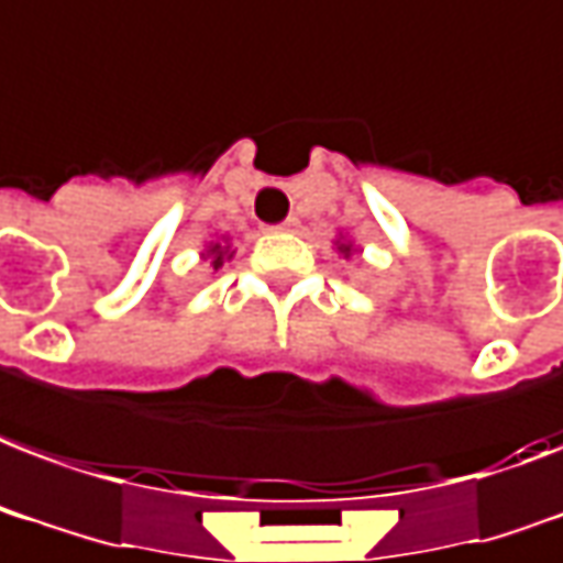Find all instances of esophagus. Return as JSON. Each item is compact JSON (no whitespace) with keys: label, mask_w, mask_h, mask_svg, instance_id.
Returning <instances> with one entry per match:
<instances>
[{"label":"esophagus","mask_w":563,"mask_h":563,"mask_svg":"<svg viewBox=\"0 0 563 563\" xmlns=\"http://www.w3.org/2000/svg\"><path fill=\"white\" fill-rule=\"evenodd\" d=\"M297 225H299V219H297V217H290V219H285L282 225H273V228H269V231H276V234H285V231H297Z\"/></svg>","instance_id":"34e87169"}]
</instances>
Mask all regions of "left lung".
I'll return each instance as SVG.
<instances>
[{
	"label": "left lung",
	"mask_w": 563,
	"mask_h": 563,
	"mask_svg": "<svg viewBox=\"0 0 563 563\" xmlns=\"http://www.w3.org/2000/svg\"><path fill=\"white\" fill-rule=\"evenodd\" d=\"M338 252H341V255H350V252H353V246H350V243H344V240H338Z\"/></svg>",
	"instance_id": "8db88e82"
}]
</instances>
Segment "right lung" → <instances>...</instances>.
Instances as JSON below:
<instances>
[{
    "label": "right lung",
    "instance_id": "add662e5",
    "mask_svg": "<svg viewBox=\"0 0 563 563\" xmlns=\"http://www.w3.org/2000/svg\"><path fill=\"white\" fill-rule=\"evenodd\" d=\"M205 257H210V266H213V269H219V266H222V261H225V257H231V252H228V246H225V240L210 243L205 252Z\"/></svg>",
    "mask_w": 563,
    "mask_h": 563
}]
</instances>
